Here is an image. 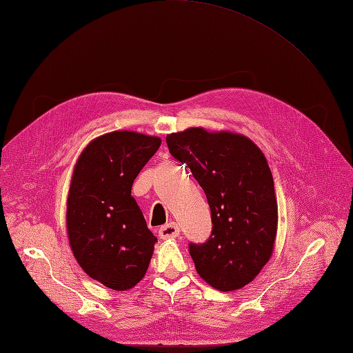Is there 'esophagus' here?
Returning <instances> with one entry per match:
<instances>
[{
    "instance_id": "1",
    "label": "esophagus",
    "mask_w": 353,
    "mask_h": 353,
    "mask_svg": "<svg viewBox=\"0 0 353 353\" xmlns=\"http://www.w3.org/2000/svg\"><path fill=\"white\" fill-rule=\"evenodd\" d=\"M179 236V227L176 222H169L166 225L159 230V237L162 240H170L176 239Z\"/></svg>"
}]
</instances>
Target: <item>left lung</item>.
<instances>
[{
  "label": "left lung",
  "instance_id": "left-lung-1",
  "mask_svg": "<svg viewBox=\"0 0 353 353\" xmlns=\"http://www.w3.org/2000/svg\"><path fill=\"white\" fill-rule=\"evenodd\" d=\"M166 143L191 169L210 208V239L190 244L196 271L219 292L239 290L274 252L279 206L266 157L245 135L201 126L168 134Z\"/></svg>",
  "mask_w": 353,
  "mask_h": 353
}]
</instances>
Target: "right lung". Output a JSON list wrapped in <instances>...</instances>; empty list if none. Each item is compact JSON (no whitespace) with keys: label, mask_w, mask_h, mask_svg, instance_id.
Here are the masks:
<instances>
[{"label":"right lung","mask_w":353,"mask_h":353,"mask_svg":"<svg viewBox=\"0 0 353 353\" xmlns=\"http://www.w3.org/2000/svg\"><path fill=\"white\" fill-rule=\"evenodd\" d=\"M159 137L113 131L94 138L73 168L66 210L70 249L92 280L117 292L143 280L157 239L131 196Z\"/></svg>","instance_id":"obj_1"}]
</instances>
